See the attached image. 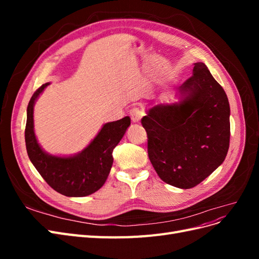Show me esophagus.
<instances>
[{
    "instance_id": "esophagus-1",
    "label": "esophagus",
    "mask_w": 259,
    "mask_h": 259,
    "mask_svg": "<svg viewBox=\"0 0 259 259\" xmlns=\"http://www.w3.org/2000/svg\"><path fill=\"white\" fill-rule=\"evenodd\" d=\"M130 115H131V119H132L133 122L138 123L140 121V119H142V117H143L144 112L140 110L139 108L135 107V108H133L132 110L130 111Z\"/></svg>"
}]
</instances>
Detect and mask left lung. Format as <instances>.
Listing matches in <instances>:
<instances>
[{
  "label": "left lung",
  "instance_id": "8db88e82",
  "mask_svg": "<svg viewBox=\"0 0 259 259\" xmlns=\"http://www.w3.org/2000/svg\"><path fill=\"white\" fill-rule=\"evenodd\" d=\"M177 101L149 108L142 119L148 155L159 177L190 189L222 165L229 149L230 106L203 62L178 88Z\"/></svg>",
  "mask_w": 259,
  "mask_h": 259
}]
</instances>
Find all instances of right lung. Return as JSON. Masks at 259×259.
<instances>
[{"label": "right lung", "mask_w": 259, "mask_h": 259, "mask_svg": "<svg viewBox=\"0 0 259 259\" xmlns=\"http://www.w3.org/2000/svg\"><path fill=\"white\" fill-rule=\"evenodd\" d=\"M50 84H43L33 94L27 108L25 139L29 159L55 191L66 197H86L99 190L106 183L112 167L113 149L131 125V119L125 116L104 124L90 145L75 154H50L37 143L33 122L35 101Z\"/></svg>", "instance_id": "obj_1"}]
</instances>
